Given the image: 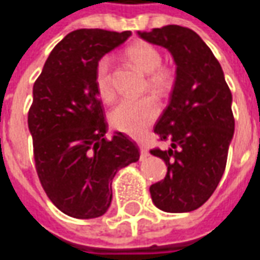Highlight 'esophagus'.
<instances>
[{
    "label": "esophagus",
    "mask_w": 260,
    "mask_h": 260,
    "mask_svg": "<svg viewBox=\"0 0 260 260\" xmlns=\"http://www.w3.org/2000/svg\"><path fill=\"white\" fill-rule=\"evenodd\" d=\"M139 150H141V157H148L149 156V150L146 148V145L145 143H139Z\"/></svg>",
    "instance_id": "34e87169"
}]
</instances>
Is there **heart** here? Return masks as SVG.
<instances>
[{
	"label": "heart",
	"instance_id": "b5f03b06",
	"mask_svg": "<svg viewBox=\"0 0 260 260\" xmlns=\"http://www.w3.org/2000/svg\"><path fill=\"white\" fill-rule=\"evenodd\" d=\"M125 56L142 73L148 74V86L156 94L165 95L173 87V73L161 67V53L148 42H135L125 50ZM111 59L101 57L95 66V88L104 101H111L115 95L111 81ZM159 115V105L152 97L119 101L111 111L110 121L115 129L131 136H141Z\"/></svg>",
	"mask_w": 260,
	"mask_h": 260
}]
</instances>
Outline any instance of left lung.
<instances>
[{"label":"left lung","mask_w":260,"mask_h":260,"mask_svg":"<svg viewBox=\"0 0 260 260\" xmlns=\"http://www.w3.org/2000/svg\"><path fill=\"white\" fill-rule=\"evenodd\" d=\"M138 35L168 49L176 63L170 101L155 125L170 148L150 150L165 160L168 173L149 188L152 201L161 211H194L224 174L235 129L232 94L221 64L194 30L168 25Z\"/></svg>","instance_id":"1"}]
</instances>
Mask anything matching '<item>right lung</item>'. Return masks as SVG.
<instances>
[{
    "mask_svg": "<svg viewBox=\"0 0 260 260\" xmlns=\"http://www.w3.org/2000/svg\"><path fill=\"white\" fill-rule=\"evenodd\" d=\"M129 36L131 30L70 32L34 84L28 126L36 172L49 200L73 218L105 214L114 176L139 160V148L122 132L105 138L108 125L94 80L100 59Z\"/></svg>",
    "mask_w": 260,
    "mask_h": 260,
    "instance_id": "right-lung-1",
    "label": "right lung"
}]
</instances>
